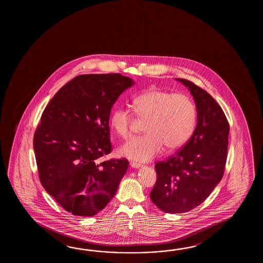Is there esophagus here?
Listing matches in <instances>:
<instances>
[{"label":"esophagus","mask_w":263,"mask_h":263,"mask_svg":"<svg viewBox=\"0 0 263 263\" xmlns=\"http://www.w3.org/2000/svg\"><path fill=\"white\" fill-rule=\"evenodd\" d=\"M129 165H130V167L135 168V169H137V168H140L142 165L139 164V163H137V162H129Z\"/></svg>","instance_id":"esophagus-1"}]
</instances>
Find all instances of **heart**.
<instances>
[{
    "label": "heart",
    "mask_w": 263,
    "mask_h": 263,
    "mask_svg": "<svg viewBox=\"0 0 263 263\" xmlns=\"http://www.w3.org/2000/svg\"><path fill=\"white\" fill-rule=\"evenodd\" d=\"M134 112L142 120L145 134L135 137L120 148V154L133 161L146 162L168 151L179 149L188 142L195 130L196 109L184 94L151 88L134 100ZM134 112L129 108L118 107L110 117L114 132L122 139L132 134Z\"/></svg>",
    "instance_id": "b5f03b06"
}]
</instances>
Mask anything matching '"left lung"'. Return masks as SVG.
I'll list each match as a JSON object with an SVG mask.
<instances>
[{
    "mask_svg": "<svg viewBox=\"0 0 263 263\" xmlns=\"http://www.w3.org/2000/svg\"><path fill=\"white\" fill-rule=\"evenodd\" d=\"M177 81L194 98L197 123L180 151L166 162L155 164L157 180L151 200L168 213H187L211 195L223 178L229 145V122L218 103L190 81Z\"/></svg>",
    "mask_w": 263,
    "mask_h": 263,
    "instance_id": "left-lung-1",
    "label": "left lung"
}]
</instances>
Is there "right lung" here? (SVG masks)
<instances>
[{
	"mask_svg": "<svg viewBox=\"0 0 263 263\" xmlns=\"http://www.w3.org/2000/svg\"><path fill=\"white\" fill-rule=\"evenodd\" d=\"M134 80L119 73L84 74L50 100L35 129L34 151L40 182L68 213L93 216L118 191L129 162H101L111 152L112 107Z\"/></svg>",
	"mask_w": 263,
	"mask_h": 263,
	"instance_id": "right-lung-1",
	"label": "right lung"
}]
</instances>
